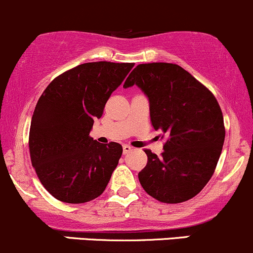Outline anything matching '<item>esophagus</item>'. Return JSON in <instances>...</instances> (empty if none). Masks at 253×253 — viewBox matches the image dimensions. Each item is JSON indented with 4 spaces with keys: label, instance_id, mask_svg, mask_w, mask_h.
<instances>
[{
    "label": "esophagus",
    "instance_id": "34e87169",
    "mask_svg": "<svg viewBox=\"0 0 253 253\" xmlns=\"http://www.w3.org/2000/svg\"><path fill=\"white\" fill-rule=\"evenodd\" d=\"M131 150H132L131 146H129V145H123V152H124V155H126V153H129Z\"/></svg>",
    "mask_w": 253,
    "mask_h": 253
}]
</instances>
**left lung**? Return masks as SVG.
Segmentation results:
<instances>
[{"instance_id": "1", "label": "left lung", "mask_w": 253, "mask_h": 253, "mask_svg": "<svg viewBox=\"0 0 253 253\" xmlns=\"http://www.w3.org/2000/svg\"><path fill=\"white\" fill-rule=\"evenodd\" d=\"M134 84L148 97L151 123L166 139L160 157L145 150L140 184L163 204L187 201L210 181L222 153L225 127L219 103L178 64H139L123 87Z\"/></svg>"}]
</instances>
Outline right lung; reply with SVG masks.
Here are the masks:
<instances>
[{"label":"right lung","instance_id":"add662e5","mask_svg":"<svg viewBox=\"0 0 253 253\" xmlns=\"http://www.w3.org/2000/svg\"><path fill=\"white\" fill-rule=\"evenodd\" d=\"M134 63L91 62L54 78L36 103L29 131L31 165L41 184L66 204H85L105 191L123 147L90 136L109 96Z\"/></svg>","mask_w":253,"mask_h":253}]
</instances>
